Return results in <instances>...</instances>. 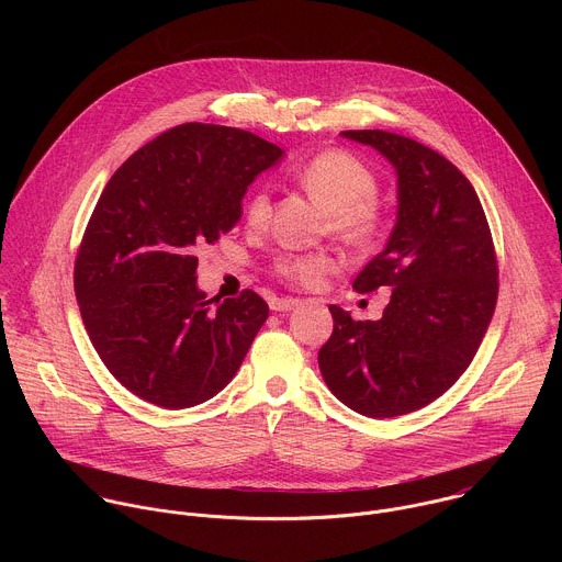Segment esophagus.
<instances>
[{"label": "esophagus", "mask_w": 562, "mask_h": 562, "mask_svg": "<svg viewBox=\"0 0 562 562\" xmlns=\"http://www.w3.org/2000/svg\"><path fill=\"white\" fill-rule=\"evenodd\" d=\"M302 304V300H297V297H273L271 302H269V306L273 308V311H293V308H297Z\"/></svg>", "instance_id": "esophagus-1"}]
</instances>
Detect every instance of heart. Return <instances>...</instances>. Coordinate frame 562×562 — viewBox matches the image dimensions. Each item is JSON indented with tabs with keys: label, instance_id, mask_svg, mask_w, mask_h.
Masks as SVG:
<instances>
[{
	"label": "heart",
	"instance_id": "obj_1",
	"mask_svg": "<svg viewBox=\"0 0 562 562\" xmlns=\"http://www.w3.org/2000/svg\"><path fill=\"white\" fill-rule=\"evenodd\" d=\"M291 180L323 209H327L329 228L342 243L358 251L375 249L386 231L389 215L384 206L373 198L378 193V180L373 171L342 148H327L311 155L291 171ZM271 217V195L258 187L249 193L245 204V220L254 228L267 226ZM338 267V258L331 251H304L282 254L273 271L278 278L313 289L323 284Z\"/></svg>",
	"mask_w": 562,
	"mask_h": 562
}]
</instances>
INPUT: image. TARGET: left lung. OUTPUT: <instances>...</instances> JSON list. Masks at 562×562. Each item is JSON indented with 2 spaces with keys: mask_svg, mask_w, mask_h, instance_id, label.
Segmentation results:
<instances>
[{
  "mask_svg": "<svg viewBox=\"0 0 562 562\" xmlns=\"http://www.w3.org/2000/svg\"><path fill=\"white\" fill-rule=\"evenodd\" d=\"M382 153L397 176L389 243L353 280L391 289L380 319L331 304L334 334L317 353L331 393L369 418L412 414L471 364L498 300L492 231L471 182L434 148L386 131H342Z\"/></svg>",
  "mask_w": 562,
  "mask_h": 562,
  "instance_id": "8db88e82",
  "label": "left lung"
}]
</instances>
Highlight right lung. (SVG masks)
<instances>
[{
	"label": "right lung",
	"instance_id": "add662e5",
	"mask_svg": "<svg viewBox=\"0 0 562 562\" xmlns=\"http://www.w3.org/2000/svg\"><path fill=\"white\" fill-rule=\"evenodd\" d=\"M282 155L249 131L189 122L135 150L102 191L75 258V297L106 369L146 403H206L267 323L251 289L211 306L195 251L239 222L249 184Z\"/></svg>",
	"mask_w": 562,
	"mask_h": 562
}]
</instances>
